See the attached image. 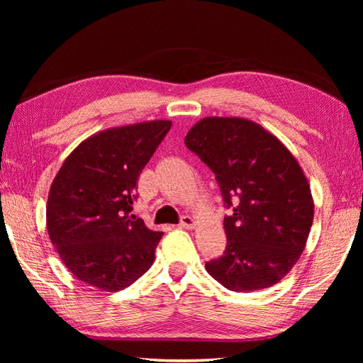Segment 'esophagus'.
<instances>
[{"mask_svg":"<svg viewBox=\"0 0 363 363\" xmlns=\"http://www.w3.org/2000/svg\"><path fill=\"white\" fill-rule=\"evenodd\" d=\"M179 226H181V228H186V229H194V228H195V220H194V217H190V215H184V217L181 218Z\"/></svg>","mask_w":363,"mask_h":363,"instance_id":"esophagus-1","label":"esophagus"}]
</instances>
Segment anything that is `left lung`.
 Returning <instances> with one entry per match:
<instances>
[{
  "mask_svg": "<svg viewBox=\"0 0 363 363\" xmlns=\"http://www.w3.org/2000/svg\"><path fill=\"white\" fill-rule=\"evenodd\" d=\"M186 145L217 176L223 199L226 250L206 264L213 279L233 291L279 282L306 248L313 221L311 184L279 138L240 117H206Z\"/></svg>",
  "mask_w": 363,
  "mask_h": 363,
  "instance_id": "obj_1",
  "label": "left lung"
}]
</instances>
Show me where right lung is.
<instances>
[{
    "label": "right lung",
    "mask_w": 363,
    "mask_h": 363,
    "mask_svg": "<svg viewBox=\"0 0 363 363\" xmlns=\"http://www.w3.org/2000/svg\"><path fill=\"white\" fill-rule=\"evenodd\" d=\"M169 128V120H152L99 130L59 168L46 203V229L79 281L118 291L152 265L162 233L130 211L138 176Z\"/></svg>",
    "instance_id": "add662e5"
}]
</instances>
